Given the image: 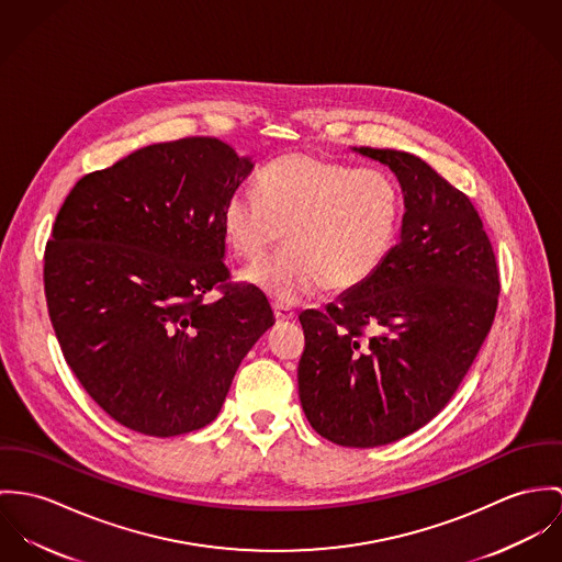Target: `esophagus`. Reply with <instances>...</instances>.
I'll return each instance as SVG.
<instances>
[{"mask_svg":"<svg viewBox=\"0 0 562 562\" xmlns=\"http://www.w3.org/2000/svg\"><path fill=\"white\" fill-rule=\"evenodd\" d=\"M273 314H276V321H280V323L295 318V312L291 311L289 306H282V304H273Z\"/></svg>","mask_w":562,"mask_h":562,"instance_id":"1","label":"esophagus"}]
</instances>
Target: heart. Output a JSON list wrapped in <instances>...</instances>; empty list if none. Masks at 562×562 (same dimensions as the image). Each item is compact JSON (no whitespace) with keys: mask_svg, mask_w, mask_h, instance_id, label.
Segmentation results:
<instances>
[{"mask_svg":"<svg viewBox=\"0 0 562 562\" xmlns=\"http://www.w3.org/2000/svg\"><path fill=\"white\" fill-rule=\"evenodd\" d=\"M401 193L381 170L308 155L271 161L258 191L235 189L222 211L224 235L241 258H260L284 231L289 246L241 278L280 304H297L327 284L336 293L373 280L396 244Z\"/></svg>","mask_w":562,"mask_h":562,"instance_id":"obj_1","label":"heart"}]
</instances>
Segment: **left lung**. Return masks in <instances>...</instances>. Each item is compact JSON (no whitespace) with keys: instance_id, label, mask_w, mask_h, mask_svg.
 Here are the masks:
<instances>
[{"instance_id":"8db88e82","label":"left lung","mask_w":562,"mask_h":562,"mask_svg":"<svg viewBox=\"0 0 562 562\" xmlns=\"http://www.w3.org/2000/svg\"><path fill=\"white\" fill-rule=\"evenodd\" d=\"M353 150L394 172L401 235L373 280L300 314L297 383L318 436L373 448L418 431L452 398L492 329L499 278L465 193L412 153ZM367 326L378 329L369 339Z\"/></svg>"}]
</instances>
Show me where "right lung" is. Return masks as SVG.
I'll return each instance as SVG.
<instances>
[{"label":"right lung","instance_id":"1","mask_svg":"<svg viewBox=\"0 0 562 562\" xmlns=\"http://www.w3.org/2000/svg\"><path fill=\"white\" fill-rule=\"evenodd\" d=\"M251 168L217 137H186L86 175L64 200L47 308L66 364L126 429L172 437L213 423L276 323L262 291L226 284L222 211ZM213 288L223 297L204 303Z\"/></svg>","mask_w":562,"mask_h":562}]
</instances>
